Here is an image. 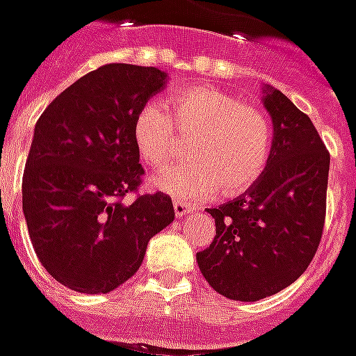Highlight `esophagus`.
Returning a JSON list of instances; mask_svg holds the SVG:
<instances>
[{"label":"esophagus","instance_id":"1","mask_svg":"<svg viewBox=\"0 0 356 356\" xmlns=\"http://www.w3.org/2000/svg\"><path fill=\"white\" fill-rule=\"evenodd\" d=\"M192 207L190 205H186V203L182 202H174V217L176 219H182V217H186L188 213H192Z\"/></svg>","mask_w":356,"mask_h":356}]
</instances>
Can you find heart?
Here are the masks:
<instances>
[{"label": "heart", "instance_id": "1", "mask_svg": "<svg viewBox=\"0 0 356 356\" xmlns=\"http://www.w3.org/2000/svg\"><path fill=\"white\" fill-rule=\"evenodd\" d=\"M180 136L190 137V161L151 178L153 190L180 202L248 190L266 168L273 139L261 108L211 85L178 92L168 108L161 102L139 108L134 143L143 163L166 166L180 149Z\"/></svg>", "mask_w": 356, "mask_h": 356}]
</instances>
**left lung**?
<instances>
[{
    "label": "left lung",
    "mask_w": 356,
    "mask_h": 356,
    "mask_svg": "<svg viewBox=\"0 0 356 356\" xmlns=\"http://www.w3.org/2000/svg\"><path fill=\"white\" fill-rule=\"evenodd\" d=\"M273 122L266 170L248 192L217 209V236L197 254L219 295L256 302L283 291L310 266L325 220L330 153L312 120L281 90L264 89Z\"/></svg>",
    "instance_id": "obj_1"
}]
</instances>
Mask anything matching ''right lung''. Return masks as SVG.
Listing matches in <instances>:
<instances>
[{
    "instance_id": "right-lung-1",
    "label": "right lung",
    "mask_w": 356,
    "mask_h": 356,
    "mask_svg": "<svg viewBox=\"0 0 356 356\" xmlns=\"http://www.w3.org/2000/svg\"><path fill=\"white\" fill-rule=\"evenodd\" d=\"M156 67L108 63L51 100L34 126L23 213L44 269L71 291L110 293L143 264L149 240L174 220L166 193L137 195L139 108L164 87Z\"/></svg>"
}]
</instances>
